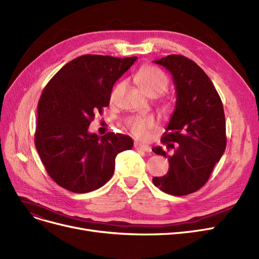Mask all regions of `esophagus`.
<instances>
[{
  "mask_svg": "<svg viewBox=\"0 0 259 259\" xmlns=\"http://www.w3.org/2000/svg\"><path fill=\"white\" fill-rule=\"evenodd\" d=\"M135 148L138 149V150L145 151V152L151 151L150 146H148V145H146V144H142V143H136V144H135Z\"/></svg>",
  "mask_w": 259,
  "mask_h": 259,
  "instance_id": "esophagus-1",
  "label": "esophagus"
}]
</instances>
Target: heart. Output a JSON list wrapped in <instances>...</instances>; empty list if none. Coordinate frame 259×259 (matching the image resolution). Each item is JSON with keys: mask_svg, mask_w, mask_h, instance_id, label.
<instances>
[{"mask_svg": "<svg viewBox=\"0 0 259 259\" xmlns=\"http://www.w3.org/2000/svg\"><path fill=\"white\" fill-rule=\"evenodd\" d=\"M136 79L140 85L142 91L148 96H159L163 93L168 84L167 76L162 72L160 69L156 68L152 66H144L139 69L136 74ZM123 86V82H119L115 85L111 93V100L116 99L119 92L121 91ZM156 121L154 117L147 116V117H140L136 116L132 117L128 120V126L131 132L138 138H146L148 135V131L154 128Z\"/></svg>", "mask_w": 259, "mask_h": 259, "instance_id": "heart-1", "label": "heart"}]
</instances>
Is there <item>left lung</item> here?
Masks as SVG:
<instances>
[{"instance_id":"obj_1","label":"left lung","mask_w":259,"mask_h":259,"mask_svg":"<svg viewBox=\"0 0 259 259\" xmlns=\"http://www.w3.org/2000/svg\"><path fill=\"white\" fill-rule=\"evenodd\" d=\"M155 63L173 75L177 99L161 139L173 152L167 155L160 146L152 148L155 154L167 158L168 171L152 178V183L164 193L188 195L207 183L225 151L223 104L211 80L192 60L171 54Z\"/></svg>"}]
</instances>
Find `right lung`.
Here are the masks:
<instances>
[{
    "label": "right lung",
    "instance_id": "right-lung-1",
    "mask_svg": "<svg viewBox=\"0 0 259 259\" xmlns=\"http://www.w3.org/2000/svg\"><path fill=\"white\" fill-rule=\"evenodd\" d=\"M138 57L86 54L67 63L46 85L37 105L35 145L49 176L73 193L99 189L115 158L132 148L129 136L90 133L95 114L108 107L114 83Z\"/></svg>",
    "mask_w": 259,
    "mask_h": 259
}]
</instances>
